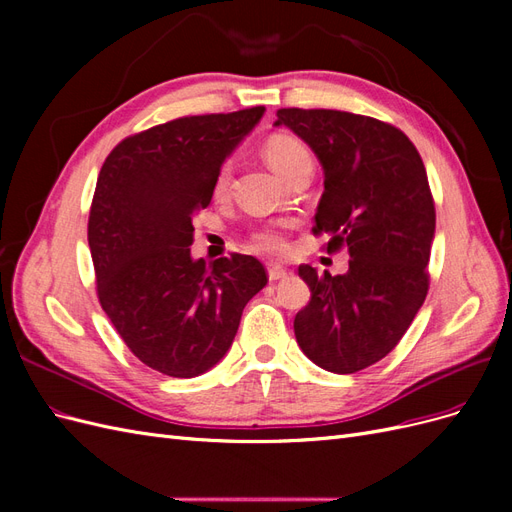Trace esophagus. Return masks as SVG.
<instances>
[{
  "mask_svg": "<svg viewBox=\"0 0 512 512\" xmlns=\"http://www.w3.org/2000/svg\"><path fill=\"white\" fill-rule=\"evenodd\" d=\"M267 273H269V282H277V280H282V277L288 275V269L282 267V265H275V262H269Z\"/></svg>",
  "mask_w": 512,
  "mask_h": 512,
  "instance_id": "obj_1",
  "label": "esophagus"
}]
</instances>
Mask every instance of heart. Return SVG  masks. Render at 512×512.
I'll list each match as a JSON object with an SVG mask.
<instances>
[{
    "instance_id": "b5f03b06",
    "label": "heart",
    "mask_w": 512,
    "mask_h": 512,
    "mask_svg": "<svg viewBox=\"0 0 512 512\" xmlns=\"http://www.w3.org/2000/svg\"><path fill=\"white\" fill-rule=\"evenodd\" d=\"M262 156H265V160L269 162V166L275 170V173L284 179H288L297 168L312 164V153H309L303 141H299V138L292 134L269 136L265 145H262ZM230 179H232V164L224 162L218 168V173H215L213 194L224 196L230 188ZM252 247L262 254L280 256L288 250V243H286V235L280 228L267 226L252 232Z\"/></svg>"
}]
</instances>
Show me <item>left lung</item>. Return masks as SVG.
I'll list each match as a JSON object with an SVG mask.
<instances>
[{
    "label": "left lung",
    "instance_id": "1",
    "mask_svg": "<svg viewBox=\"0 0 512 512\" xmlns=\"http://www.w3.org/2000/svg\"><path fill=\"white\" fill-rule=\"evenodd\" d=\"M275 126L318 156L324 192L312 230L329 237L327 252L350 254L344 275L299 267L312 299L294 335L318 367L354 374L399 344L427 297L436 207L425 164L404 132L374 117L280 108Z\"/></svg>",
    "mask_w": 512,
    "mask_h": 512
}]
</instances>
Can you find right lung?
Returning <instances> with one entry per match:
<instances>
[{"label": "right lung", "instance_id": "1", "mask_svg": "<svg viewBox=\"0 0 512 512\" xmlns=\"http://www.w3.org/2000/svg\"><path fill=\"white\" fill-rule=\"evenodd\" d=\"M265 106L194 115L123 138L91 200L87 239L100 305L138 361L173 378L218 365L269 277L254 256L194 260L192 215Z\"/></svg>", "mask_w": 512, "mask_h": 512}]
</instances>
